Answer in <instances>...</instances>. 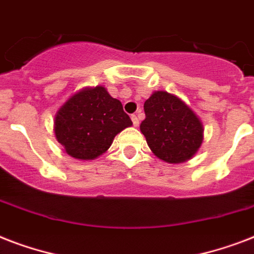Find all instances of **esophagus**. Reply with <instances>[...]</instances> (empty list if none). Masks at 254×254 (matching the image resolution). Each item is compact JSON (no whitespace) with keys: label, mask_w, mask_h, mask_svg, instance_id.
Here are the masks:
<instances>
[{"label":"esophagus","mask_w":254,"mask_h":254,"mask_svg":"<svg viewBox=\"0 0 254 254\" xmlns=\"http://www.w3.org/2000/svg\"><path fill=\"white\" fill-rule=\"evenodd\" d=\"M131 121H133V125H134V127H138L139 120H138V117H137V116L131 115Z\"/></svg>","instance_id":"1"}]
</instances>
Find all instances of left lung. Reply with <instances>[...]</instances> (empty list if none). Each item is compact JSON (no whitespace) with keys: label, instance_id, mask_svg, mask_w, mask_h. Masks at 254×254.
Here are the masks:
<instances>
[{"label":"left lung","instance_id":"8db88e82","mask_svg":"<svg viewBox=\"0 0 254 254\" xmlns=\"http://www.w3.org/2000/svg\"><path fill=\"white\" fill-rule=\"evenodd\" d=\"M139 129L151 151L169 163L185 162L203 141V125L183 101L167 92H155L143 104Z\"/></svg>","mask_w":254,"mask_h":254}]
</instances>
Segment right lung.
Returning a JSON list of instances; mask_svg holds the SVG:
<instances>
[{
  "label": "right lung",
  "mask_w": 254,
  "mask_h": 254,
  "mask_svg": "<svg viewBox=\"0 0 254 254\" xmlns=\"http://www.w3.org/2000/svg\"><path fill=\"white\" fill-rule=\"evenodd\" d=\"M123 104L104 87L73 95L55 117V135L67 154L77 159H95L109 149L116 134L130 127Z\"/></svg>",
  "instance_id": "1"
}]
</instances>
